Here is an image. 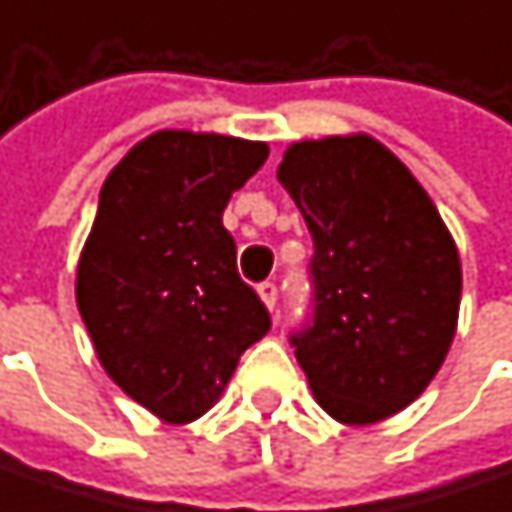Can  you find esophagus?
<instances>
[{"instance_id": "1", "label": "esophagus", "mask_w": 512, "mask_h": 512, "mask_svg": "<svg viewBox=\"0 0 512 512\" xmlns=\"http://www.w3.org/2000/svg\"><path fill=\"white\" fill-rule=\"evenodd\" d=\"M256 291H259V297H262V303H265L268 309L277 306V286H274V283H262Z\"/></svg>"}]
</instances>
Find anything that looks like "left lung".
<instances>
[{"label":"left lung","mask_w":512,"mask_h":512,"mask_svg":"<svg viewBox=\"0 0 512 512\" xmlns=\"http://www.w3.org/2000/svg\"><path fill=\"white\" fill-rule=\"evenodd\" d=\"M315 241V324L291 339L342 424L407 410L451 351L463 265L410 167L365 132L294 141L277 167Z\"/></svg>","instance_id":"obj_1"}]
</instances>
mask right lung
Listing matches in <instances>:
<instances>
[{
    "label": "right lung",
    "instance_id": "right-lung-1",
    "mask_svg": "<svg viewBox=\"0 0 512 512\" xmlns=\"http://www.w3.org/2000/svg\"><path fill=\"white\" fill-rule=\"evenodd\" d=\"M265 159V141L159 129L99 188L76 303L105 374L164 424L206 416L271 330L224 229L229 197Z\"/></svg>",
    "mask_w": 512,
    "mask_h": 512
}]
</instances>
